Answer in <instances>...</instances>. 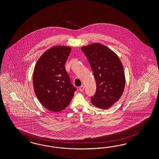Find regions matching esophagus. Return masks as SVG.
I'll use <instances>...</instances> for the list:
<instances>
[{
	"label": "esophagus",
	"mask_w": 159,
	"mask_h": 159,
	"mask_svg": "<svg viewBox=\"0 0 159 159\" xmlns=\"http://www.w3.org/2000/svg\"><path fill=\"white\" fill-rule=\"evenodd\" d=\"M84 86H81L79 87V90H80V92H83L84 91Z\"/></svg>",
	"instance_id": "obj_1"
}]
</instances>
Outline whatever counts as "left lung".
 I'll return each mask as SVG.
<instances>
[{
	"mask_svg": "<svg viewBox=\"0 0 159 159\" xmlns=\"http://www.w3.org/2000/svg\"><path fill=\"white\" fill-rule=\"evenodd\" d=\"M96 81V92L91 98L94 106L107 109L122 96L125 84L123 65L118 55L105 45L93 43L81 48Z\"/></svg>",
	"mask_w": 159,
	"mask_h": 159,
	"instance_id": "8db88e82",
	"label": "left lung"
}]
</instances>
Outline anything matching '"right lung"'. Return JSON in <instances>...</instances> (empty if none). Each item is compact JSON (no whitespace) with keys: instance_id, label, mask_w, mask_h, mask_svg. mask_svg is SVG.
Masks as SVG:
<instances>
[{"instance_id":"add662e5","label":"right lung","mask_w":159,"mask_h":159,"mask_svg":"<svg viewBox=\"0 0 159 159\" xmlns=\"http://www.w3.org/2000/svg\"><path fill=\"white\" fill-rule=\"evenodd\" d=\"M71 49L64 45L48 49L34 67V92L41 104L49 111L63 110L69 106L76 90L65 67Z\"/></svg>"}]
</instances>
